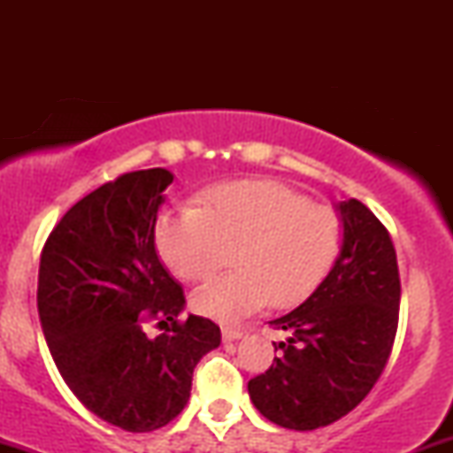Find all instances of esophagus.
<instances>
[{"label": "esophagus", "instance_id": "esophagus-1", "mask_svg": "<svg viewBox=\"0 0 453 453\" xmlns=\"http://www.w3.org/2000/svg\"><path fill=\"white\" fill-rule=\"evenodd\" d=\"M242 334H244V332L241 330V327H223V341H226V342L242 339Z\"/></svg>", "mask_w": 453, "mask_h": 453}]
</instances>
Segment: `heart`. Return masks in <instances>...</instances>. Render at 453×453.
Returning a JSON list of instances; mask_svg holds the SVG:
<instances>
[{
  "label": "heart",
  "mask_w": 453,
  "mask_h": 453,
  "mask_svg": "<svg viewBox=\"0 0 453 453\" xmlns=\"http://www.w3.org/2000/svg\"><path fill=\"white\" fill-rule=\"evenodd\" d=\"M155 238L168 268L191 283L212 277L234 249L238 270L191 298L200 315L234 324L270 300L285 309L309 298L339 256L342 223L277 180H234L206 189L197 209L161 215Z\"/></svg>",
  "instance_id": "1"
}]
</instances>
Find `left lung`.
<instances>
[{
    "mask_svg": "<svg viewBox=\"0 0 453 453\" xmlns=\"http://www.w3.org/2000/svg\"><path fill=\"white\" fill-rule=\"evenodd\" d=\"M336 211L339 256L298 309L270 321L289 334L279 342L283 356L247 386L259 413L289 430L321 428L356 409L396 339L400 277L392 238L360 200H342Z\"/></svg>",
    "mask_w": 453,
    "mask_h": 453,
    "instance_id": "1",
    "label": "left lung"
}]
</instances>
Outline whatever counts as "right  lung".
I'll list each match as a JSON object with an SVG mask.
<instances>
[{
	"label": "right lung",
	"instance_id": "obj_1",
	"mask_svg": "<svg viewBox=\"0 0 453 453\" xmlns=\"http://www.w3.org/2000/svg\"><path fill=\"white\" fill-rule=\"evenodd\" d=\"M165 168L119 176L76 202L42 249L38 313L50 356L72 394L104 422L150 433L185 409L202 356L219 326L185 311L179 280L155 249ZM157 320L166 332L149 337Z\"/></svg>",
	"mask_w": 453,
	"mask_h": 453
}]
</instances>
